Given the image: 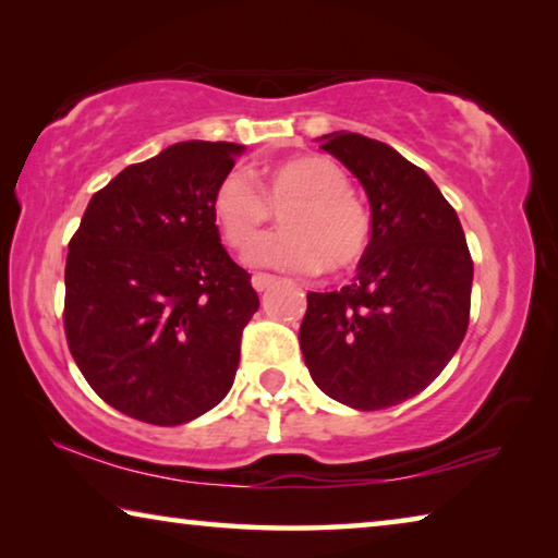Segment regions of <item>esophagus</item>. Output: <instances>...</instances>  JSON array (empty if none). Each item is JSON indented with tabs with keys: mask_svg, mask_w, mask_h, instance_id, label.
Returning <instances> with one entry per match:
<instances>
[{
	"mask_svg": "<svg viewBox=\"0 0 558 558\" xmlns=\"http://www.w3.org/2000/svg\"><path fill=\"white\" fill-rule=\"evenodd\" d=\"M251 282H253V288H256L258 292H263V290H268V288L276 286L278 278L276 276H268V272H253Z\"/></svg>",
	"mask_w": 558,
	"mask_h": 558,
	"instance_id": "esophagus-1",
	"label": "esophagus"
}]
</instances>
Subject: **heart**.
Here are the masks:
<instances>
[{
  "instance_id": "b5f03b06",
  "label": "heart",
  "mask_w": 558,
  "mask_h": 558,
  "mask_svg": "<svg viewBox=\"0 0 558 558\" xmlns=\"http://www.w3.org/2000/svg\"><path fill=\"white\" fill-rule=\"evenodd\" d=\"M280 208L286 231L253 243L245 253L251 266L339 272L354 268L369 248V209L349 192L344 169L323 155L270 167L260 186L245 169H231L211 196L216 226L231 248H245Z\"/></svg>"
}]
</instances>
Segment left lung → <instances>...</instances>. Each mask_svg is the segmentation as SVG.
<instances>
[{
	"label": "left lung",
	"instance_id": "obj_1",
	"mask_svg": "<svg viewBox=\"0 0 558 558\" xmlns=\"http://www.w3.org/2000/svg\"><path fill=\"white\" fill-rule=\"evenodd\" d=\"M372 204V241L354 282L307 292L300 349L313 381L356 411L421 393L470 323L472 258L452 206L421 167L356 132L323 137Z\"/></svg>",
	"mask_w": 558,
	"mask_h": 558
}]
</instances>
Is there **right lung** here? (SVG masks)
<instances>
[{"mask_svg":"<svg viewBox=\"0 0 558 558\" xmlns=\"http://www.w3.org/2000/svg\"><path fill=\"white\" fill-rule=\"evenodd\" d=\"M241 145L177 143L93 194L65 258V342L120 413L179 426L233 386L260 300L221 245L211 196Z\"/></svg>","mask_w":558,"mask_h":558,"instance_id":"1","label":"right lung"}]
</instances>
